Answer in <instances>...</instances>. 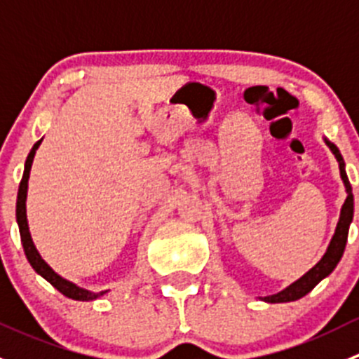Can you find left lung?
<instances>
[{
	"label": "left lung",
	"mask_w": 359,
	"mask_h": 359,
	"mask_svg": "<svg viewBox=\"0 0 359 359\" xmlns=\"http://www.w3.org/2000/svg\"><path fill=\"white\" fill-rule=\"evenodd\" d=\"M328 147L332 149V153L335 154L337 161H339L340 166V177H342L344 184H346V189H347V198L346 203H344L342 210H340V219L339 224H337V229L334 238H332L330 245H328L327 253L323 255V259L309 271V273L304 274L300 280H297L295 283H292L290 287L285 288L283 292L276 293V295H269V297H264L266 302L271 304H278V302H292V300L297 299H302L304 295H307L318 283H320L323 278H327L332 271L335 269L337 264H339L340 257H342L344 248H346L347 243V233H349V224L353 220V212H354V198H353V187H351L349 179H347V173L346 168H344V159L340 156L339 149L334 146L332 142H328Z\"/></svg>",
	"instance_id": "1"
}]
</instances>
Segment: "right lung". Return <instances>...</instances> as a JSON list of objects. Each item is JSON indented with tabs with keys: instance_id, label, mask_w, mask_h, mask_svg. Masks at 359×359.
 Returning a JSON list of instances; mask_svg holds the SVG:
<instances>
[{
	"instance_id": "add662e5",
	"label": "right lung",
	"mask_w": 359,
	"mask_h": 359,
	"mask_svg": "<svg viewBox=\"0 0 359 359\" xmlns=\"http://www.w3.org/2000/svg\"><path fill=\"white\" fill-rule=\"evenodd\" d=\"M41 144V140L34 144V147L31 149L29 153L27 159H25V170H24V175L22 180H20V186H19V196H17V222H19V229H20V241H22V247L25 252V257H27L29 264L32 266V269L36 271L38 274H41L46 281H48L52 287H55L62 295L69 297L72 300H93L97 297L104 295V292L99 293H93L88 290H83V288H78L76 285H72L71 281H66L64 278H60L59 274L53 273L52 267L45 262V260L39 257L38 250H36L34 243L31 240V234H29V226H27V217H25V196H27V180H29V172H31V166H32V159H34L36 149L38 146Z\"/></svg>"
}]
</instances>
